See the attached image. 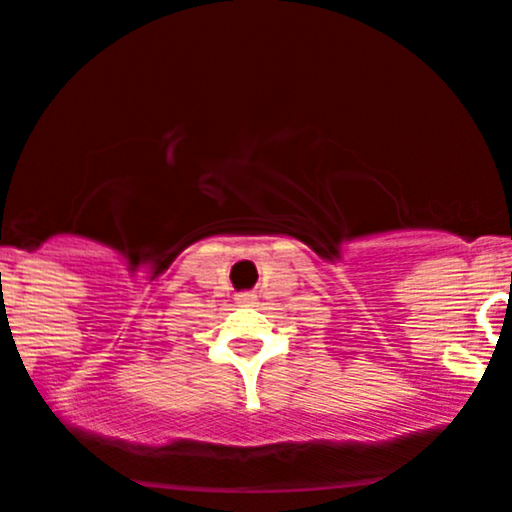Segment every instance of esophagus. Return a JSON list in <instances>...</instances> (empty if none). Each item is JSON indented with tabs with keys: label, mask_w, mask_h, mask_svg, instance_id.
<instances>
[{
	"label": "esophagus",
	"mask_w": 512,
	"mask_h": 512,
	"mask_svg": "<svg viewBox=\"0 0 512 512\" xmlns=\"http://www.w3.org/2000/svg\"><path fill=\"white\" fill-rule=\"evenodd\" d=\"M257 300L255 293H237V303L240 305H252Z\"/></svg>",
	"instance_id": "esophagus-1"
}]
</instances>
